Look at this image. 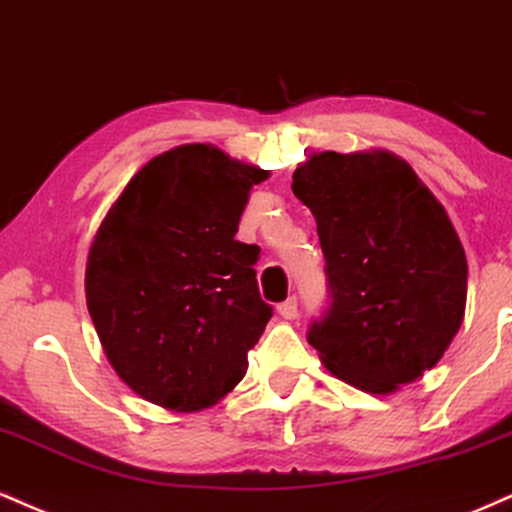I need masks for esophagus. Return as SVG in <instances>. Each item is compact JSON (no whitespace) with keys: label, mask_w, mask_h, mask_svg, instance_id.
Returning <instances> with one entry per match:
<instances>
[{"label":"esophagus","mask_w":512,"mask_h":512,"mask_svg":"<svg viewBox=\"0 0 512 512\" xmlns=\"http://www.w3.org/2000/svg\"><path fill=\"white\" fill-rule=\"evenodd\" d=\"M278 314L282 318H287V321H292V318H297L299 314V304H297V297H290L285 299V302L278 304Z\"/></svg>","instance_id":"esophagus-1"}]
</instances>
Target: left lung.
I'll list each match as a JSON object with an SVG mask.
<instances>
[{
    "label": "left lung",
    "mask_w": 512,
    "mask_h": 512,
    "mask_svg": "<svg viewBox=\"0 0 512 512\" xmlns=\"http://www.w3.org/2000/svg\"><path fill=\"white\" fill-rule=\"evenodd\" d=\"M292 191L316 218L330 290L309 345L366 393L417 381L465 318L467 258L448 213L386 150L311 155Z\"/></svg>",
    "instance_id": "8db88e82"
}]
</instances>
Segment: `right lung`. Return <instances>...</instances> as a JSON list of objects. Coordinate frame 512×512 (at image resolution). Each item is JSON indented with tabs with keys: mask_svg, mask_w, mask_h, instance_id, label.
Instances as JSON below:
<instances>
[{
	"mask_svg": "<svg viewBox=\"0 0 512 512\" xmlns=\"http://www.w3.org/2000/svg\"><path fill=\"white\" fill-rule=\"evenodd\" d=\"M268 170L206 143L143 165L88 251L86 302L107 359L134 393L174 412L215 405L242 381L273 306L261 249L234 239Z\"/></svg>",
	"mask_w": 512,
	"mask_h": 512,
	"instance_id": "add662e5",
	"label": "right lung"
}]
</instances>
